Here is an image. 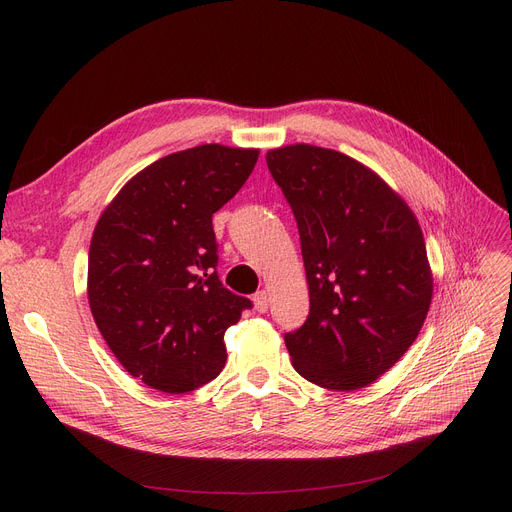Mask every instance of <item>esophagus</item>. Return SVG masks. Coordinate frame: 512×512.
Here are the masks:
<instances>
[{
    "label": "esophagus",
    "instance_id": "esophagus-1",
    "mask_svg": "<svg viewBox=\"0 0 512 512\" xmlns=\"http://www.w3.org/2000/svg\"><path fill=\"white\" fill-rule=\"evenodd\" d=\"M253 305L259 313H265L267 307H270V294H267L265 290H259L257 294H253Z\"/></svg>",
    "mask_w": 512,
    "mask_h": 512
}]
</instances>
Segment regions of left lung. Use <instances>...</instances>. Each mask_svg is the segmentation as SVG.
I'll return each mask as SVG.
<instances>
[{"label":"left lung","mask_w":512,"mask_h":512,"mask_svg":"<svg viewBox=\"0 0 512 512\" xmlns=\"http://www.w3.org/2000/svg\"><path fill=\"white\" fill-rule=\"evenodd\" d=\"M297 218L309 317L284 336L292 365L328 390L380 378L419 336L434 276L415 213L361 161L286 145L265 155Z\"/></svg>","instance_id":"8db88e82"}]
</instances>
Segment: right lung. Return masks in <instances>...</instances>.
<instances>
[{"mask_svg":"<svg viewBox=\"0 0 512 512\" xmlns=\"http://www.w3.org/2000/svg\"><path fill=\"white\" fill-rule=\"evenodd\" d=\"M259 149L199 145L134 174L101 213L87 297L122 367L143 384L191 392L226 365L224 334L251 301L222 286L211 215L251 176Z\"/></svg>","mask_w":512,"mask_h":512,"instance_id":"obj_1","label":"right lung"}]
</instances>
